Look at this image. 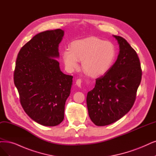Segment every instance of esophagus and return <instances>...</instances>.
<instances>
[{
	"label": "esophagus",
	"mask_w": 156,
	"mask_h": 156,
	"mask_svg": "<svg viewBox=\"0 0 156 156\" xmlns=\"http://www.w3.org/2000/svg\"><path fill=\"white\" fill-rule=\"evenodd\" d=\"M76 85L78 86L79 87H81V83H82V80H80V79H78L77 80H76Z\"/></svg>",
	"instance_id": "obj_1"
}]
</instances>
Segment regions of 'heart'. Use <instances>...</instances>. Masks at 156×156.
Segmentation results:
<instances>
[{"label": "heart", "instance_id": "obj_1", "mask_svg": "<svg viewBox=\"0 0 156 156\" xmlns=\"http://www.w3.org/2000/svg\"><path fill=\"white\" fill-rule=\"evenodd\" d=\"M63 60L69 71L78 67L82 61V68L90 76L98 77L105 74L112 67L116 48L114 44L96 37H88L73 42L70 49L63 52Z\"/></svg>", "mask_w": 156, "mask_h": 156}]
</instances>
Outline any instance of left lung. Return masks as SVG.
<instances>
[{"mask_svg": "<svg viewBox=\"0 0 156 156\" xmlns=\"http://www.w3.org/2000/svg\"><path fill=\"white\" fill-rule=\"evenodd\" d=\"M113 37L119 48L117 60L104 76L96 80L94 88L87 96L89 116L97 126L113 123L129 112L141 80L136 52L125 38Z\"/></svg>", "mask_w": 156, "mask_h": 156, "instance_id": "1", "label": "left lung"}]
</instances>
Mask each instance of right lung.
<instances>
[{"instance_id": "add662e5", "label": "right lung", "mask_w": 156, "mask_h": 156, "mask_svg": "<svg viewBox=\"0 0 156 156\" xmlns=\"http://www.w3.org/2000/svg\"><path fill=\"white\" fill-rule=\"evenodd\" d=\"M63 35L60 29L36 34L21 48L16 60L14 83L21 105L29 116L44 126L62 122L71 93L73 76L63 73L56 60Z\"/></svg>"}]
</instances>
